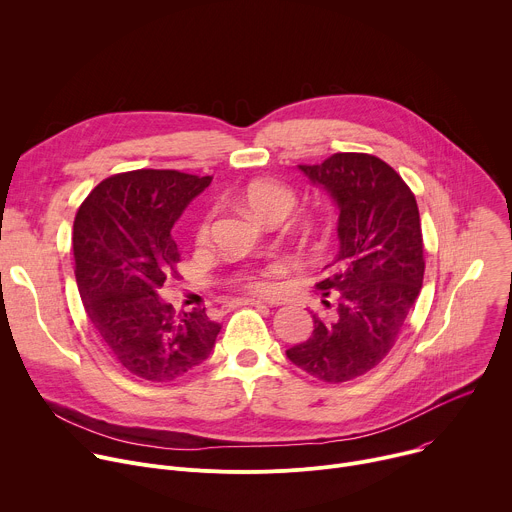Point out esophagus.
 <instances>
[{
	"mask_svg": "<svg viewBox=\"0 0 512 512\" xmlns=\"http://www.w3.org/2000/svg\"><path fill=\"white\" fill-rule=\"evenodd\" d=\"M240 305H252V307H258V305H266V301H260V299H238L234 301L232 307H240Z\"/></svg>",
	"mask_w": 512,
	"mask_h": 512,
	"instance_id": "obj_1",
	"label": "esophagus"
}]
</instances>
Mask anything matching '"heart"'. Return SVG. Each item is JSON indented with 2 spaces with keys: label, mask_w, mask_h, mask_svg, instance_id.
<instances>
[{
  "label": "heart",
  "mask_w": 512,
  "mask_h": 512,
  "mask_svg": "<svg viewBox=\"0 0 512 512\" xmlns=\"http://www.w3.org/2000/svg\"><path fill=\"white\" fill-rule=\"evenodd\" d=\"M242 201L256 217L266 221L274 215H289V211L295 205V193L287 185H282L278 181L260 179V181H252L242 191ZM209 232H211V215H205L197 227V242L199 244L207 242ZM276 272H278V266L270 264L250 272H240L234 276V282H238V285L254 293H268L272 289V276Z\"/></svg>",
  "instance_id": "b5f03b06"
}]
</instances>
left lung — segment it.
Masks as SVG:
<instances>
[{
	"label": "left lung",
	"instance_id": "obj_1",
	"mask_svg": "<svg viewBox=\"0 0 512 512\" xmlns=\"http://www.w3.org/2000/svg\"><path fill=\"white\" fill-rule=\"evenodd\" d=\"M299 170L337 207L339 252L315 285L335 307L313 315V335L287 358L323 382H348L382 362L419 297V207L396 170L370 154L339 152Z\"/></svg>",
	"mask_w": 512,
	"mask_h": 512
}]
</instances>
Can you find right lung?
I'll return each instance as SVG.
<instances>
[{
    "label": "right lung",
    "instance_id": "1",
    "mask_svg": "<svg viewBox=\"0 0 512 512\" xmlns=\"http://www.w3.org/2000/svg\"><path fill=\"white\" fill-rule=\"evenodd\" d=\"M209 183L179 170H132L101 181L75 217V278L85 311L109 354L150 382L203 364L221 329L205 309L175 313L158 293L181 260L170 230Z\"/></svg>",
    "mask_w": 512,
    "mask_h": 512
}]
</instances>
